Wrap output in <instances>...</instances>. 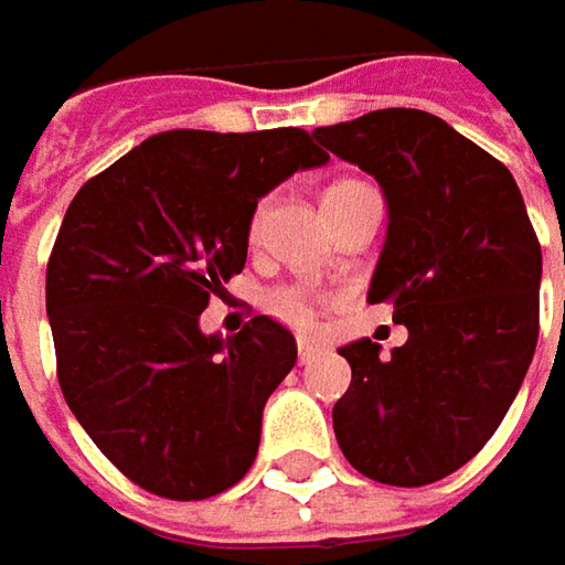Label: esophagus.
<instances>
[{
  "label": "esophagus",
  "mask_w": 565,
  "mask_h": 565,
  "mask_svg": "<svg viewBox=\"0 0 565 565\" xmlns=\"http://www.w3.org/2000/svg\"><path fill=\"white\" fill-rule=\"evenodd\" d=\"M315 355H320V342H315V339H298V359H301V364H308Z\"/></svg>",
  "instance_id": "esophagus-1"
}]
</instances>
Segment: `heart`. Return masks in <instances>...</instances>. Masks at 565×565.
<instances>
[{
  "label": "heart",
  "mask_w": 565,
  "mask_h": 565,
  "mask_svg": "<svg viewBox=\"0 0 565 565\" xmlns=\"http://www.w3.org/2000/svg\"><path fill=\"white\" fill-rule=\"evenodd\" d=\"M352 185V182H337V185L327 188V194L330 191H339V188ZM264 223V204L254 210V216H250V235H257V228ZM267 308H270L273 315L279 317V320H286V323H292V327H311L317 320V298L308 289H301V286H286V289H276L267 298Z\"/></svg>",
  "instance_id": "1"
}]
</instances>
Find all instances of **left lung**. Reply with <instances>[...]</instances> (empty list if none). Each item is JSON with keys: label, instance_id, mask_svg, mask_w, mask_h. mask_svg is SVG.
I'll list each match as a JSON object with an SVG mask.
<instances>
[{"label": "left lung", "instance_id": "8db88e82", "mask_svg": "<svg viewBox=\"0 0 565 565\" xmlns=\"http://www.w3.org/2000/svg\"><path fill=\"white\" fill-rule=\"evenodd\" d=\"M315 138L383 188L367 301L408 327L390 359L371 339L339 349L352 364L333 405L339 449L380 484H434L493 437L532 364L537 235L510 169L430 113L377 109Z\"/></svg>", "mask_w": 565, "mask_h": 565}]
</instances>
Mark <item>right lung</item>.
Instances as JSON below:
<instances>
[{
  "label": "right lung",
  "instance_id": "1",
  "mask_svg": "<svg viewBox=\"0 0 565 565\" xmlns=\"http://www.w3.org/2000/svg\"><path fill=\"white\" fill-rule=\"evenodd\" d=\"M327 160L301 128H175L84 182L65 210L46 267L58 386L138 488L206 500L245 478L295 337L264 315L226 339L198 320L245 267L257 201Z\"/></svg>",
  "mask_w": 565,
  "mask_h": 565
}]
</instances>
